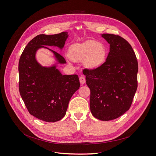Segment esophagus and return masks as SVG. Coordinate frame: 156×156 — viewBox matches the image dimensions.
Returning <instances> with one entry per match:
<instances>
[{"label": "esophagus", "mask_w": 156, "mask_h": 156, "mask_svg": "<svg viewBox=\"0 0 156 156\" xmlns=\"http://www.w3.org/2000/svg\"><path fill=\"white\" fill-rule=\"evenodd\" d=\"M79 80H80V83L82 84H84L85 83H86V79H85V77L83 76H80L79 77Z\"/></svg>", "instance_id": "obj_1"}]
</instances>
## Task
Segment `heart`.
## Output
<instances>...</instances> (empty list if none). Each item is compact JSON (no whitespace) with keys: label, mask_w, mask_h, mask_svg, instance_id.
Masks as SVG:
<instances>
[{"label":"heart","mask_w":156,"mask_h":156,"mask_svg":"<svg viewBox=\"0 0 156 156\" xmlns=\"http://www.w3.org/2000/svg\"><path fill=\"white\" fill-rule=\"evenodd\" d=\"M69 54L73 60H84V65L87 67L94 69L104 62L107 49L102 43L90 40L71 46Z\"/></svg>","instance_id":"obj_1"}]
</instances>
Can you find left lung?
<instances>
[{
    "label": "left lung",
    "instance_id": "1",
    "mask_svg": "<svg viewBox=\"0 0 156 156\" xmlns=\"http://www.w3.org/2000/svg\"><path fill=\"white\" fill-rule=\"evenodd\" d=\"M110 44L106 61L94 69H84L90 89V110L101 121H110L128 111L138 87V66L134 51L121 36L101 35Z\"/></svg>",
    "mask_w": 156,
    "mask_h": 156
}]
</instances>
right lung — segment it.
Listing matches in <instances>:
<instances>
[{
    "instance_id": "right-lung-1",
    "label": "right lung",
    "mask_w": 156,
    "mask_h": 156,
    "mask_svg": "<svg viewBox=\"0 0 156 156\" xmlns=\"http://www.w3.org/2000/svg\"><path fill=\"white\" fill-rule=\"evenodd\" d=\"M68 36L66 32L38 35L28 42L19 60V91L22 100L30 114L46 122H56L65 115L80 83L77 75L63 76L56 65L41 66L36 60L35 53L39 48H46L53 52L58 63H66L61 55L45 46L62 49Z\"/></svg>"
}]
</instances>
